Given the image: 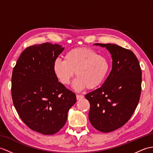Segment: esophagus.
Returning <instances> with one entry per match:
<instances>
[{
	"label": "esophagus",
	"mask_w": 153,
	"mask_h": 153,
	"mask_svg": "<svg viewBox=\"0 0 153 153\" xmlns=\"http://www.w3.org/2000/svg\"><path fill=\"white\" fill-rule=\"evenodd\" d=\"M76 98H77V100H81V99H82L84 98V97L83 95H79V94H77L76 95Z\"/></svg>",
	"instance_id": "esophagus-1"
}]
</instances>
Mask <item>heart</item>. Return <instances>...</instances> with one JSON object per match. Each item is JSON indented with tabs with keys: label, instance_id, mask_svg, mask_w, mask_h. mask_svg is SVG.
<instances>
[{
	"label": "heart",
	"instance_id": "heart-1",
	"mask_svg": "<svg viewBox=\"0 0 153 153\" xmlns=\"http://www.w3.org/2000/svg\"><path fill=\"white\" fill-rule=\"evenodd\" d=\"M110 67L109 60L98 55L89 48H77L67 52L65 59L55 60L53 70L55 76L63 85H68L74 74L77 76L73 88L80 91L87 88L93 89L104 82Z\"/></svg>",
	"mask_w": 153,
	"mask_h": 153
}]
</instances>
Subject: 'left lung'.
Wrapping results in <instances>:
<instances>
[{
    "mask_svg": "<svg viewBox=\"0 0 153 153\" xmlns=\"http://www.w3.org/2000/svg\"><path fill=\"white\" fill-rule=\"evenodd\" d=\"M112 57V70L102 86L85 95L90 103L88 118L102 132L115 130L128 121L140 100L141 70L134 53L112 44H95Z\"/></svg>",
    "mask_w": 153,
    "mask_h": 153,
    "instance_id": "1",
    "label": "left lung"
}]
</instances>
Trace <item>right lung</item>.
<instances>
[{"label":"right lung","instance_id":"right-lung-1","mask_svg":"<svg viewBox=\"0 0 153 153\" xmlns=\"http://www.w3.org/2000/svg\"><path fill=\"white\" fill-rule=\"evenodd\" d=\"M65 48L44 43L27 48L14 66L12 97L21 120L31 130L44 135L65 126L76 94L58 81L53 70Z\"/></svg>","mask_w":153,"mask_h":153}]
</instances>
